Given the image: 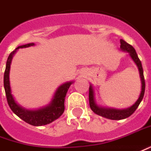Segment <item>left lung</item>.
Here are the masks:
<instances>
[{
	"instance_id": "left-lung-1",
	"label": "left lung",
	"mask_w": 151,
	"mask_h": 151,
	"mask_svg": "<svg viewBox=\"0 0 151 151\" xmlns=\"http://www.w3.org/2000/svg\"><path fill=\"white\" fill-rule=\"evenodd\" d=\"M120 49L123 51L127 52L130 55L131 59L133 60L135 65H137L139 71V75L141 78V83H142V88H141V93L139 96V98L137 101L135 102V104L132 105L131 107H128L127 109H114V108H109V107H103L101 105H99L96 103V98H95V91L92 85L91 84L89 87V104L91 110L95 114H96L97 115H100L101 117H104L109 119L112 120H120L124 119L127 117L131 116L135 110L137 109V107L140 105V103L142 102L144 93H145V78H144V74H143V68H142V62L139 60L137 56V54L136 52L135 49L132 46L127 43L125 41H123V39L120 40Z\"/></svg>"
}]
</instances>
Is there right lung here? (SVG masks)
Segmentation results:
<instances>
[{"mask_svg": "<svg viewBox=\"0 0 151 151\" xmlns=\"http://www.w3.org/2000/svg\"><path fill=\"white\" fill-rule=\"evenodd\" d=\"M35 46L34 43H28L26 45L18 46L15 50L9 54V57L6 61V66L4 73V87L6 91V99L9 108L18 117L24 122L31 124L32 126H42L52 123L53 121L59 119L65 111V100L66 94L68 92L69 86L73 82H67L63 83L58 87L54 94L53 97L48 105H45L36 109H28L19 105L14 100L13 94L11 91L10 83H9V70L10 65L12 62L14 54L19 48H26L29 46Z\"/></svg>", "mask_w": 151, "mask_h": 151, "instance_id": "1", "label": "right lung"}]
</instances>
